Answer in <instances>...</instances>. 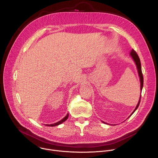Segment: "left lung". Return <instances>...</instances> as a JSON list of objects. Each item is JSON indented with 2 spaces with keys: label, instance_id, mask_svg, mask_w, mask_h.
<instances>
[{
  "label": "left lung",
  "instance_id": "obj_1",
  "mask_svg": "<svg viewBox=\"0 0 158 158\" xmlns=\"http://www.w3.org/2000/svg\"><path fill=\"white\" fill-rule=\"evenodd\" d=\"M130 55L132 57V58L133 59V60H134L135 63H136V66H137V69H138V74H139V76L140 77V82H141V92L142 91V89H143V73H142V70H141V62H140V59H139V57L138 56V55L137 54L136 52L135 51L134 49H132V51H131V53H130ZM141 96H140V98H139V101L138 102V104H137L136 108H135V109L134 110V111L132 112V114L130 115V116L134 113V112H135V110H136L139 105V103H140V101H141ZM129 116V117H130ZM104 123V122H103Z\"/></svg>",
  "mask_w": 158,
  "mask_h": 158
}]
</instances>
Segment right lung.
Returning <instances> with one entry per match:
<instances>
[{
  "instance_id": "1",
  "label": "right lung",
  "mask_w": 158,
  "mask_h": 158,
  "mask_svg": "<svg viewBox=\"0 0 158 158\" xmlns=\"http://www.w3.org/2000/svg\"><path fill=\"white\" fill-rule=\"evenodd\" d=\"M68 116H69V114H67L62 120H60V121L56 123H54V124H46V126H57V125H59L60 124H62V123H64L65 121H66L67 119V118H68Z\"/></svg>"
}]
</instances>
